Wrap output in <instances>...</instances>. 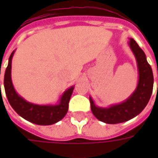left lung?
Listing matches in <instances>:
<instances>
[{
    "mask_svg": "<svg viewBox=\"0 0 158 158\" xmlns=\"http://www.w3.org/2000/svg\"><path fill=\"white\" fill-rule=\"evenodd\" d=\"M129 46L135 56L139 69V82L135 91L124 102L109 108L97 107L92 99L89 98L90 108L94 116L106 123H120L137 116L146 107L152 93V69L146 61V55L134 39L129 40Z\"/></svg>",
    "mask_w": 158,
    "mask_h": 158,
    "instance_id": "1",
    "label": "left lung"
}]
</instances>
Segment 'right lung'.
I'll return each mask as SVG.
<instances>
[{
	"label": "right lung",
	"instance_id": "add662e5",
	"mask_svg": "<svg viewBox=\"0 0 158 158\" xmlns=\"http://www.w3.org/2000/svg\"><path fill=\"white\" fill-rule=\"evenodd\" d=\"M13 53L14 51L9 57L8 66L6 69L4 76V88L10 105L19 116L35 124L50 125L60 121L64 118L68 112L69 100L73 90V87H70L66 90L62 95L59 104L56 106H39L26 102L17 94L12 85L11 69Z\"/></svg>",
	"mask_w": 158,
	"mask_h": 158
}]
</instances>
